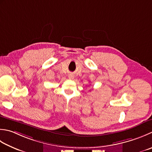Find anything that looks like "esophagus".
Instances as JSON below:
<instances>
[{"label": "esophagus", "instance_id": "esophagus-1", "mask_svg": "<svg viewBox=\"0 0 152 152\" xmlns=\"http://www.w3.org/2000/svg\"><path fill=\"white\" fill-rule=\"evenodd\" d=\"M68 78H69V79H73L74 78V76L72 75H69V76H68Z\"/></svg>", "mask_w": 152, "mask_h": 152}]
</instances>
